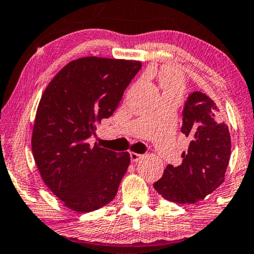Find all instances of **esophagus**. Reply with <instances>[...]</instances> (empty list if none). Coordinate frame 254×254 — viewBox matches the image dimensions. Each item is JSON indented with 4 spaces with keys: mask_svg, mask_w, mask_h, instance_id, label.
<instances>
[{
    "mask_svg": "<svg viewBox=\"0 0 254 254\" xmlns=\"http://www.w3.org/2000/svg\"><path fill=\"white\" fill-rule=\"evenodd\" d=\"M143 157V155L140 154H136V152H130V158H131V162H137L139 161L140 158Z\"/></svg>",
    "mask_w": 254,
    "mask_h": 254,
    "instance_id": "esophagus-1",
    "label": "esophagus"
}]
</instances>
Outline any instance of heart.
Masks as SVG:
<instances>
[{
    "label": "heart",
    "instance_id": "1",
    "mask_svg": "<svg viewBox=\"0 0 254 254\" xmlns=\"http://www.w3.org/2000/svg\"><path fill=\"white\" fill-rule=\"evenodd\" d=\"M160 81L164 92L181 93L183 87H185L181 73L175 68H172V67L162 69L160 73Z\"/></svg>",
    "mask_w": 254,
    "mask_h": 254
}]
</instances>
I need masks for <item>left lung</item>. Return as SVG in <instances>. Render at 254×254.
I'll return each instance as SVG.
<instances>
[{
	"mask_svg": "<svg viewBox=\"0 0 254 254\" xmlns=\"http://www.w3.org/2000/svg\"><path fill=\"white\" fill-rule=\"evenodd\" d=\"M219 109L202 92L190 93L182 111L181 131L189 137L182 163L168 164L154 188L168 201L195 203L224 182L231 157L228 127L219 119Z\"/></svg>",
	"mask_w": 254,
	"mask_h": 254,
	"instance_id": "left-lung-1",
	"label": "left lung"
}]
</instances>
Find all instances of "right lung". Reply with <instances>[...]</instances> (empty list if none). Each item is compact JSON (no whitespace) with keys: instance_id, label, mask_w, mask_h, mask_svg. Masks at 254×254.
<instances>
[{"instance_id":"obj_1","label":"right lung","mask_w":254,"mask_h":254,"mask_svg":"<svg viewBox=\"0 0 254 254\" xmlns=\"http://www.w3.org/2000/svg\"><path fill=\"white\" fill-rule=\"evenodd\" d=\"M140 67L135 60L81 58L67 64L42 94L33 156L46 186L75 212L102 208L117 194L129 152L91 145L88 138L114 114Z\"/></svg>"}]
</instances>
